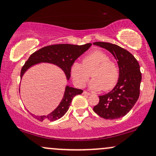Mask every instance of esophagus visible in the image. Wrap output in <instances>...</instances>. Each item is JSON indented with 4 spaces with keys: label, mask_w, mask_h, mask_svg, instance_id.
Returning <instances> with one entry per match:
<instances>
[{
    "label": "esophagus",
    "mask_w": 156,
    "mask_h": 156,
    "mask_svg": "<svg viewBox=\"0 0 156 156\" xmlns=\"http://www.w3.org/2000/svg\"><path fill=\"white\" fill-rule=\"evenodd\" d=\"M83 94L84 95H86V96H90V93H88V92H87V91H86V90H84V91L83 92Z\"/></svg>",
    "instance_id": "34e87169"
}]
</instances>
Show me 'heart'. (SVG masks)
<instances>
[{"instance_id": "b5f03b06", "label": "heart", "mask_w": 156, "mask_h": 156, "mask_svg": "<svg viewBox=\"0 0 156 156\" xmlns=\"http://www.w3.org/2000/svg\"><path fill=\"white\" fill-rule=\"evenodd\" d=\"M90 76L93 80L89 86L94 90H111L117 83L119 70L117 63L102 50H94L83 58L82 64L73 62L70 67V76L76 86L83 88Z\"/></svg>"}]
</instances>
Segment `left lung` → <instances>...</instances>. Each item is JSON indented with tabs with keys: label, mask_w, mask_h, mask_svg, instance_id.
Wrapping results in <instances>:
<instances>
[{
	"label": "left lung",
	"mask_w": 156,
	"mask_h": 156,
	"mask_svg": "<svg viewBox=\"0 0 156 156\" xmlns=\"http://www.w3.org/2000/svg\"><path fill=\"white\" fill-rule=\"evenodd\" d=\"M109 51L117 60L119 78L117 85L108 94L98 96L99 102L94 107L98 116L115 119L125 116L133 107L140 96L142 75L135 57L117 44L108 42L94 43Z\"/></svg>",
	"instance_id": "obj_1"
}]
</instances>
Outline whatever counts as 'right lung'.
Listing matches in <instances>:
<instances>
[{
    "instance_id": "obj_1",
    "label": "right lung",
    "mask_w": 156,
    "mask_h": 156,
    "mask_svg": "<svg viewBox=\"0 0 156 156\" xmlns=\"http://www.w3.org/2000/svg\"><path fill=\"white\" fill-rule=\"evenodd\" d=\"M90 43L83 45H74L69 44H53L42 47L30 55L28 60L23 65L21 70V78L30 67L40 62H48L56 65L63 70L67 80L70 79V67L78 57L89 49ZM83 90L78 89L67 86L63 98L58 107L47 116H36L31 114L33 117L39 121L45 120L55 121L61 118L69 109L73 98L75 96L81 94Z\"/></svg>"
}]
</instances>
